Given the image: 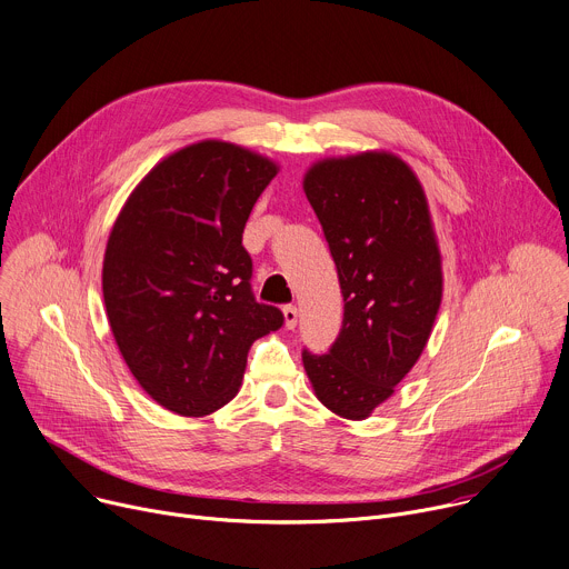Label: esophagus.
I'll return each instance as SVG.
<instances>
[{
  "mask_svg": "<svg viewBox=\"0 0 569 569\" xmlns=\"http://www.w3.org/2000/svg\"><path fill=\"white\" fill-rule=\"evenodd\" d=\"M297 318H299L297 306H286V308H283V320H286V327H288V329H295V327H297Z\"/></svg>",
  "mask_w": 569,
  "mask_h": 569,
  "instance_id": "34e87169",
  "label": "esophagus"
}]
</instances>
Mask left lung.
Wrapping results in <instances>:
<instances>
[{
	"label": "left lung",
	"mask_w": 569,
	"mask_h": 569,
	"mask_svg": "<svg viewBox=\"0 0 569 569\" xmlns=\"http://www.w3.org/2000/svg\"><path fill=\"white\" fill-rule=\"evenodd\" d=\"M303 192L327 236L345 299L329 353H301L316 397L366 420L422 356L442 301V258L420 179L390 151L322 159Z\"/></svg>",
	"instance_id": "left-lung-1"
}]
</instances>
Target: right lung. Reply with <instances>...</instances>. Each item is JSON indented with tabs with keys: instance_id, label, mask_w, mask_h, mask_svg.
I'll return each instance as SVG.
<instances>
[{
	"instance_id": "right-lung-1",
	"label": "right lung",
	"mask_w": 569,
	"mask_h": 569,
	"mask_svg": "<svg viewBox=\"0 0 569 569\" xmlns=\"http://www.w3.org/2000/svg\"><path fill=\"white\" fill-rule=\"evenodd\" d=\"M279 166L199 140L153 166L111 229L101 290L127 368L183 418L211 416L242 383L253 340L283 325L251 292L244 222Z\"/></svg>"
}]
</instances>
